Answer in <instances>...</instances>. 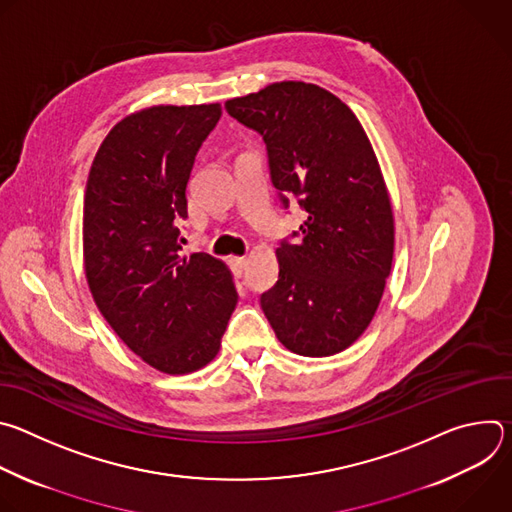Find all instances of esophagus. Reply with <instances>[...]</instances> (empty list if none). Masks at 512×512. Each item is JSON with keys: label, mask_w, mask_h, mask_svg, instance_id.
<instances>
[{"label": "esophagus", "mask_w": 512, "mask_h": 512, "mask_svg": "<svg viewBox=\"0 0 512 512\" xmlns=\"http://www.w3.org/2000/svg\"><path fill=\"white\" fill-rule=\"evenodd\" d=\"M245 265H247V259L245 257H231V267L237 275H243L245 271Z\"/></svg>", "instance_id": "obj_1"}]
</instances>
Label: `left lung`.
<instances>
[{
	"mask_svg": "<svg viewBox=\"0 0 512 512\" xmlns=\"http://www.w3.org/2000/svg\"><path fill=\"white\" fill-rule=\"evenodd\" d=\"M225 109L263 137L281 208L296 198L306 212L275 251L279 275L261 308L291 352L336 354L371 324L393 263V210L371 141L338 97L308 83H275Z\"/></svg>",
	"mask_w": 512,
	"mask_h": 512,
	"instance_id": "obj_1",
	"label": "left lung"
}]
</instances>
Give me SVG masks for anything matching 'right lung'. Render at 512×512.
Listing matches in <instances>:
<instances>
[{
  "label": "right lung",
  "mask_w": 512,
  "mask_h": 512,
  "mask_svg": "<svg viewBox=\"0 0 512 512\" xmlns=\"http://www.w3.org/2000/svg\"><path fill=\"white\" fill-rule=\"evenodd\" d=\"M223 109L160 105L119 121L93 160L83 210L85 271L97 308L154 369L208 364L239 294L223 261L182 257L188 182Z\"/></svg>",
  "instance_id": "1"
}]
</instances>
